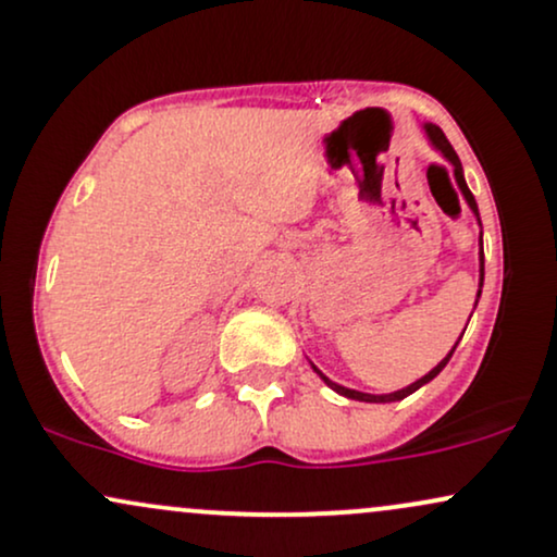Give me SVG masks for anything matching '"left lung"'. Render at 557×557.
<instances>
[{
    "instance_id": "1",
    "label": "left lung",
    "mask_w": 557,
    "mask_h": 557,
    "mask_svg": "<svg viewBox=\"0 0 557 557\" xmlns=\"http://www.w3.org/2000/svg\"><path fill=\"white\" fill-rule=\"evenodd\" d=\"M424 127H426V136H430V140H432V144H434V149H440V151H443V157L447 159V162L453 164V175H456V183H458V188H461L463 198H466V201H469L471 212H474V214L479 216V209H476V201H474V196H471L469 185H466V181H463V168H461V159H458L456 151H453L450 140L445 138V133L440 131L437 125H424ZM479 243H482V238H479ZM482 285H484V251H479V293H476V300H479V296H482ZM474 306H476V304H474ZM463 332H466V330H463ZM456 345H458V343H456ZM456 345H453V350H456ZM453 350H450V354L445 356L443 361L437 363V367L432 369L430 374H424V376H421V380L413 382V385L403 387V389H398V393H389V395H369V393H359V389H348V387L337 385V382H332L330 376H324L322 372H319L317 367H314V369H317V374L322 376V380L327 382V385H330L332 389H335V393L345 395V398H350V400H363V403H393V400H403V398H408V395H411V393H417V389H419L421 385H426V382L434 380V376H437L440 372H443V369H445V363L450 361Z\"/></svg>"
}]
</instances>
